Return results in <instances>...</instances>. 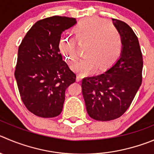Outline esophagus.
<instances>
[{"mask_svg": "<svg viewBox=\"0 0 154 154\" xmlns=\"http://www.w3.org/2000/svg\"><path fill=\"white\" fill-rule=\"evenodd\" d=\"M82 78H83L82 75H80V74H78V75L77 76V79H76V80H77V82H80V80H82Z\"/></svg>", "mask_w": 154, "mask_h": 154, "instance_id": "obj_1", "label": "esophagus"}]
</instances>
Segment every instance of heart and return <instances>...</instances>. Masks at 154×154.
<instances>
[{
	"label": "heart",
	"instance_id": "1",
	"mask_svg": "<svg viewBox=\"0 0 154 154\" xmlns=\"http://www.w3.org/2000/svg\"><path fill=\"white\" fill-rule=\"evenodd\" d=\"M74 33L77 42H85V55L71 67L76 72L87 74L93 72L97 67L100 70L107 68L116 62L122 54V38L109 21L97 17L87 19L76 26ZM76 39L64 37L58 44L60 52L69 63L75 62L78 57Z\"/></svg>",
	"mask_w": 154,
	"mask_h": 154
}]
</instances>
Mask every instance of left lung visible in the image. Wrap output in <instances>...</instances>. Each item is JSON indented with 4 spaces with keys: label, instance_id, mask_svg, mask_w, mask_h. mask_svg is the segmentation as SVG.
Instances as JSON below:
<instances>
[{
    "label": "left lung",
    "instance_id": "left-lung-1",
    "mask_svg": "<svg viewBox=\"0 0 154 154\" xmlns=\"http://www.w3.org/2000/svg\"><path fill=\"white\" fill-rule=\"evenodd\" d=\"M122 35L121 57L107 71L82 80V93L90 117L111 121L122 116L142 83L143 57L137 35L126 23L112 19Z\"/></svg>",
    "mask_w": 154,
    "mask_h": 154
}]
</instances>
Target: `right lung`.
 Returning <instances> with one entry per match:
<instances>
[{
    "mask_svg": "<svg viewBox=\"0 0 154 154\" xmlns=\"http://www.w3.org/2000/svg\"><path fill=\"white\" fill-rule=\"evenodd\" d=\"M76 19L53 17L37 21L22 40L14 75L21 100L30 112L42 118L61 114L65 90L76 74L62 60L58 44Z\"/></svg>",
    "mask_w": 154,
    "mask_h": 154,
    "instance_id": "obj_1",
    "label": "right lung"
}]
</instances>
